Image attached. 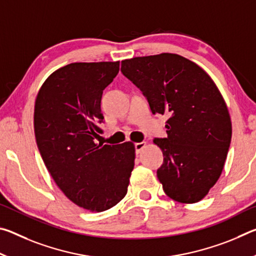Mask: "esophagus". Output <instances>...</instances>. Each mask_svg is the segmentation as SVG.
<instances>
[{
    "label": "esophagus",
    "instance_id": "obj_1",
    "mask_svg": "<svg viewBox=\"0 0 256 256\" xmlns=\"http://www.w3.org/2000/svg\"><path fill=\"white\" fill-rule=\"evenodd\" d=\"M146 146V142H138V144H134V148H136V154H140V151Z\"/></svg>",
    "mask_w": 256,
    "mask_h": 256
}]
</instances>
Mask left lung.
I'll return each instance as SVG.
<instances>
[{
	"mask_svg": "<svg viewBox=\"0 0 256 256\" xmlns=\"http://www.w3.org/2000/svg\"><path fill=\"white\" fill-rule=\"evenodd\" d=\"M123 74L149 102L152 114L170 116L157 170L164 192L180 203L204 198L222 175L232 140V122L222 94L204 70L170 53L122 60Z\"/></svg>",
	"mask_w": 256,
	"mask_h": 256,
	"instance_id": "1",
	"label": "left lung"
}]
</instances>
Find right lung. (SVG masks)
Instances as JSON below:
<instances>
[{"instance_id":"right-lung-1","label":"right lung","mask_w":256,"mask_h":256,"mask_svg":"<svg viewBox=\"0 0 256 256\" xmlns=\"http://www.w3.org/2000/svg\"><path fill=\"white\" fill-rule=\"evenodd\" d=\"M120 62L71 63L42 86L34 102L37 146L56 185L86 210L102 212L126 196L134 167L132 142L94 144L102 133V92Z\"/></svg>"}]
</instances>
